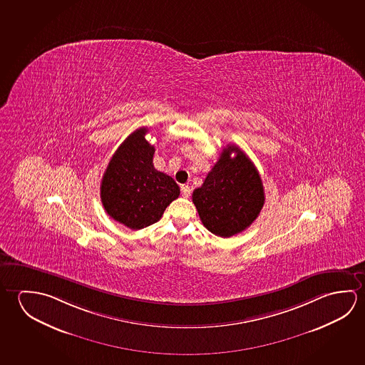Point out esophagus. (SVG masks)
Instances as JSON below:
<instances>
[{
    "label": "esophagus",
    "instance_id": "esophagus-1",
    "mask_svg": "<svg viewBox=\"0 0 365 365\" xmlns=\"http://www.w3.org/2000/svg\"><path fill=\"white\" fill-rule=\"evenodd\" d=\"M180 192H182V196L185 198H188L191 196V188H190V185H182V187H180Z\"/></svg>",
    "mask_w": 365,
    "mask_h": 365
}]
</instances>
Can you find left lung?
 <instances>
[{
    "mask_svg": "<svg viewBox=\"0 0 365 365\" xmlns=\"http://www.w3.org/2000/svg\"><path fill=\"white\" fill-rule=\"evenodd\" d=\"M192 201L205 227L229 238L259 215L264 203L262 180L251 159L238 146L227 145L203 185L193 191Z\"/></svg>",
    "mask_w": 365,
    "mask_h": 365,
    "instance_id": "1",
    "label": "left lung"
}]
</instances>
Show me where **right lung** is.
Returning <instances> with one entry per match:
<instances>
[{"label": "right lung", "mask_w": 365, "mask_h": 365, "mask_svg": "<svg viewBox=\"0 0 365 365\" xmlns=\"http://www.w3.org/2000/svg\"><path fill=\"white\" fill-rule=\"evenodd\" d=\"M146 127L132 132L114 153L103 175L101 198L108 215L132 230L160 220L180 187L170 175L156 170L155 149L145 135Z\"/></svg>", "instance_id": "1"}]
</instances>
